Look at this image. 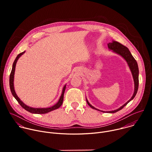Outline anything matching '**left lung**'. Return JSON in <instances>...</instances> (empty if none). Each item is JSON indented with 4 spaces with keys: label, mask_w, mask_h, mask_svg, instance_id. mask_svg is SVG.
<instances>
[{
    "label": "left lung",
    "mask_w": 152,
    "mask_h": 152,
    "mask_svg": "<svg viewBox=\"0 0 152 152\" xmlns=\"http://www.w3.org/2000/svg\"><path fill=\"white\" fill-rule=\"evenodd\" d=\"M107 47L110 50H112L114 52L120 55V56H121L127 62L128 66L130 68V70L131 71L133 78H134V93L133 96H132V97L131 98V99H129L126 103H124L122 106L120 107L118 109L116 110H114V111H100L97 108L94 107V106H93L88 101V100L86 99V102H87L88 104L94 110L103 112V113H115L120 110H121L123 108L130 102L136 96L137 91H138V85H139V78H138V76H139V70H138V64L136 61V60L135 59V58L133 57V56L132 55L131 53L130 52L129 50L127 49V48H126V46H123V45H121V43L115 41H113L112 42H110L109 44H107Z\"/></svg>",
    "instance_id": "left-lung-1"
}]
</instances>
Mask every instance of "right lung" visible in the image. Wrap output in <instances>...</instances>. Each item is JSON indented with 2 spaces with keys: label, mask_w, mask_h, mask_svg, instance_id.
<instances>
[{
  "label": "right lung",
  "mask_w": 152,
  "mask_h": 152,
  "mask_svg": "<svg viewBox=\"0 0 152 152\" xmlns=\"http://www.w3.org/2000/svg\"><path fill=\"white\" fill-rule=\"evenodd\" d=\"M25 52V51L21 52L20 53H19L15 59L14 60V62H13L12 64V70L10 76V90L11 91V93L12 94V96L14 97V98L17 100V101L18 102V103L20 104V106L22 107L25 110H26L27 111L32 113V114H46L48 113H49L52 111H53L55 110L58 109L59 108L62 104L63 102V99H64V92L65 90H66V85H65L64 88L62 89V94L61 96L58 100V102L53 106L49 107H46V108H34V107H29L28 106H27L26 104H25L22 101H21L19 97H18L17 95L15 93V91L14 90V73H15V66H16V63L18 59V58L22 55Z\"/></svg>",
  "instance_id": "right-lung-1"
}]
</instances>
